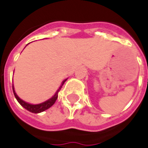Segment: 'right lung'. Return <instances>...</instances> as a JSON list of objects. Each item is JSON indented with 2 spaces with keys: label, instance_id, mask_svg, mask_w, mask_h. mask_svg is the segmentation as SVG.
Wrapping results in <instances>:
<instances>
[{
  "label": "right lung",
  "instance_id": "1",
  "mask_svg": "<svg viewBox=\"0 0 148 148\" xmlns=\"http://www.w3.org/2000/svg\"><path fill=\"white\" fill-rule=\"evenodd\" d=\"M66 80H67V78L62 82L61 85H60V86L58 87V90L55 92V94H54L51 98H49L48 100H47V101H43V102L39 103V104H36V105H35V104H30V103L26 102V101H24V100H22L21 98H20L19 96L16 94V91H15L13 84H12V90H13V93H14L16 99L17 100L18 102L21 104V106H23L24 109H26L27 110L31 112H33V113H39V112H42L45 111L47 109H48L49 108H51V107L55 104V101L58 98V92L60 91L62 86H63V84L65 83V82Z\"/></svg>",
  "mask_w": 148,
  "mask_h": 148
}]
</instances>
